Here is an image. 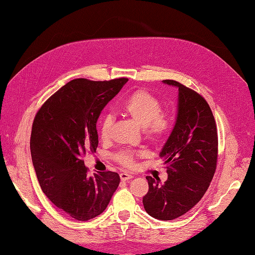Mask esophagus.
Wrapping results in <instances>:
<instances>
[{
    "mask_svg": "<svg viewBox=\"0 0 255 255\" xmlns=\"http://www.w3.org/2000/svg\"><path fill=\"white\" fill-rule=\"evenodd\" d=\"M133 177H134V175L129 174V173H127V172L120 173V179H121V181H128V180H130V179H133Z\"/></svg>",
    "mask_w": 255,
    "mask_h": 255,
    "instance_id": "1",
    "label": "esophagus"
}]
</instances>
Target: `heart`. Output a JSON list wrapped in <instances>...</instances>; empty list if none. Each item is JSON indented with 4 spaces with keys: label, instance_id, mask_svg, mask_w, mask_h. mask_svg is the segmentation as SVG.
<instances>
[{
    "label": "heart",
    "instance_id": "b5f03b06",
    "mask_svg": "<svg viewBox=\"0 0 255 255\" xmlns=\"http://www.w3.org/2000/svg\"><path fill=\"white\" fill-rule=\"evenodd\" d=\"M158 100L144 90H137L130 96L121 107L122 114L132 120L135 125L144 128L146 137L151 140L163 138L170 127L168 114L161 113ZM113 119L106 117L100 128V136L103 140H109L112 133ZM138 154L133 152H122L117 155L119 163L125 167H132Z\"/></svg>",
    "mask_w": 255,
    "mask_h": 255
}]
</instances>
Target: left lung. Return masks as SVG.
Returning a JSON list of instances; mask_svg holds the SVG:
<instances>
[{
  "label": "left lung",
  "mask_w": 255,
  "mask_h": 255,
  "mask_svg": "<svg viewBox=\"0 0 255 255\" xmlns=\"http://www.w3.org/2000/svg\"><path fill=\"white\" fill-rule=\"evenodd\" d=\"M163 83L179 89L174 127L159 152L168 179L160 184L159 179L146 176L149 191L142 203L151 217L173 220L191 210L210 186L217 165L218 136L204 98L179 82Z\"/></svg>",
  "instance_id": "left-lung-1"
}]
</instances>
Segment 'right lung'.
Wrapping results in <instances>:
<instances>
[{"label":"right lung","mask_w":255,"mask_h":255,"mask_svg":"<svg viewBox=\"0 0 255 255\" xmlns=\"http://www.w3.org/2000/svg\"><path fill=\"white\" fill-rule=\"evenodd\" d=\"M128 81L72 80L45 101L34 119L30 154L38 182L50 201L76 220L102 214L119 186L118 173L90 176L82 158L96 152L99 116Z\"/></svg>","instance_id":"right-lung-1"}]
</instances>
